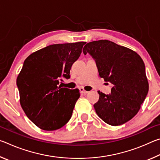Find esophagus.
Masks as SVG:
<instances>
[{"mask_svg": "<svg viewBox=\"0 0 160 160\" xmlns=\"http://www.w3.org/2000/svg\"><path fill=\"white\" fill-rule=\"evenodd\" d=\"M80 92H81V93H83V94H86V93L88 92L86 91L83 88H80Z\"/></svg>", "mask_w": 160, "mask_h": 160, "instance_id": "1", "label": "esophagus"}]
</instances>
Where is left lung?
<instances>
[{
    "instance_id": "1",
    "label": "left lung",
    "mask_w": 160,
    "mask_h": 160,
    "mask_svg": "<svg viewBox=\"0 0 160 160\" xmlns=\"http://www.w3.org/2000/svg\"><path fill=\"white\" fill-rule=\"evenodd\" d=\"M95 59L99 75L113 85L107 95L98 91L97 114L111 126L126 123L137 114L147 96L149 84L142 59L135 51L109 40L89 42L83 48Z\"/></svg>"
}]
</instances>
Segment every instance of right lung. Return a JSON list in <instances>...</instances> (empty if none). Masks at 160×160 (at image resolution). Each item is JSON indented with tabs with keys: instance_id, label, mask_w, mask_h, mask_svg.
Instances as JSON below:
<instances>
[{
	"instance_id": "obj_1",
	"label": "right lung",
	"mask_w": 160,
	"mask_h": 160,
	"mask_svg": "<svg viewBox=\"0 0 160 160\" xmlns=\"http://www.w3.org/2000/svg\"><path fill=\"white\" fill-rule=\"evenodd\" d=\"M85 42L49 45L30 54L17 78L20 105L32 122L44 131H55L68 122L78 89L59 85L70 78L72 63L80 57Z\"/></svg>"
}]
</instances>
